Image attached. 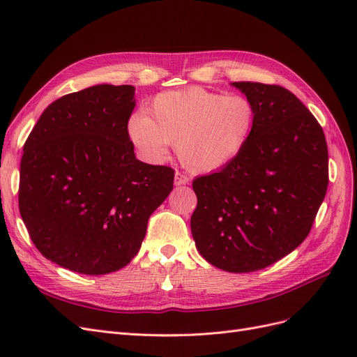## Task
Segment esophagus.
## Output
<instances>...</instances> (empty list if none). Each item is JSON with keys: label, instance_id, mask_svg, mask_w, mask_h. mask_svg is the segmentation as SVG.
<instances>
[{"label": "esophagus", "instance_id": "esophagus-1", "mask_svg": "<svg viewBox=\"0 0 357 357\" xmlns=\"http://www.w3.org/2000/svg\"><path fill=\"white\" fill-rule=\"evenodd\" d=\"M188 183H189V177H188V176L181 174V172H176V176H174V185H176V186L188 185Z\"/></svg>", "mask_w": 357, "mask_h": 357}]
</instances>
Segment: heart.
I'll list each match as a JSON object with an SVG mask.
<instances>
[{"instance_id": "1", "label": "heart", "mask_w": 357, "mask_h": 357, "mask_svg": "<svg viewBox=\"0 0 357 357\" xmlns=\"http://www.w3.org/2000/svg\"><path fill=\"white\" fill-rule=\"evenodd\" d=\"M257 109L244 95H225L204 88L162 92L149 107V116L135 113L128 135L144 156L164 159L169 144L185 168L210 174L231 165L255 132Z\"/></svg>"}]
</instances>
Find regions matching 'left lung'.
I'll return each mask as SVG.
<instances>
[{
	"label": "left lung",
	"instance_id": "obj_1",
	"mask_svg": "<svg viewBox=\"0 0 357 357\" xmlns=\"http://www.w3.org/2000/svg\"><path fill=\"white\" fill-rule=\"evenodd\" d=\"M231 84L256 105L255 132L231 165L193 180L198 205L190 229L208 264L253 273L307 238L326 195L328 146L316 117L290 91Z\"/></svg>",
	"mask_w": 357,
	"mask_h": 357
}]
</instances>
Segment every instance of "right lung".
Masks as SVG:
<instances>
[{"mask_svg":"<svg viewBox=\"0 0 357 357\" xmlns=\"http://www.w3.org/2000/svg\"><path fill=\"white\" fill-rule=\"evenodd\" d=\"M131 84H96L53 101L24 146L19 210L32 243L70 271L102 275L138 253L174 169L138 160L128 135Z\"/></svg>","mask_w":357,"mask_h":357,"instance_id":"add662e5","label":"right lung"}]
</instances>
